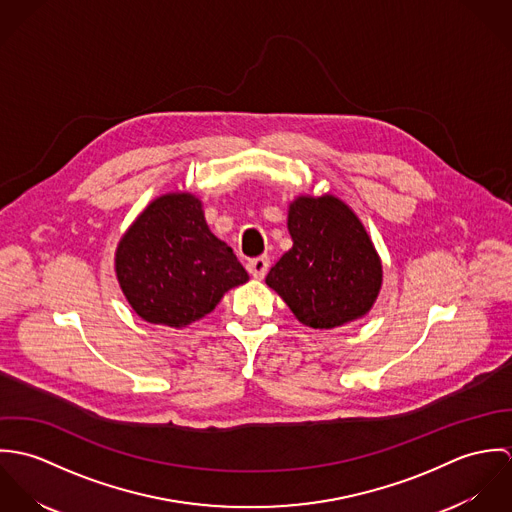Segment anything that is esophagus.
Masks as SVG:
<instances>
[{
	"label": "esophagus",
	"mask_w": 512,
	"mask_h": 512,
	"mask_svg": "<svg viewBox=\"0 0 512 512\" xmlns=\"http://www.w3.org/2000/svg\"><path fill=\"white\" fill-rule=\"evenodd\" d=\"M248 268V274L254 278V280H264V276L268 274V268H270V258L268 256H260V258H254L246 264Z\"/></svg>",
	"instance_id": "1"
}]
</instances>
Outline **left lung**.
Instances as JSON below:
<instances>
[{"instance_id":"1","label":"left lung","mask_w":512,"mask_h":512,"mask_svg":"<svg viewBox=\"0 0 512 512\" xmlns=\"http://www.w3.org/2000/svg\"><path fill=\"white\" fill-rule=\"evenodd\" d=\"M293 246L266 276L295 319L335 329L363 319L382 288V262L355 211L335 195H299L288 207Z\"/></svg>"}]
</instances>
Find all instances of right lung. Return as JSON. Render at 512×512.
Wrapping results in <instances>:
<instances>
[{"mask_svg": "<svg viewBox=\"0 0 512 512\" xmlns=\"http://www.w3.org/2000/svg\"><path fill=\"white\" fill-rule=\"evenodd\" d=\"M114 270L132 309L153 325L183 329L248 282L232 248L217 238L203 201L189 191L153 199L122 234Z\"/></svg>", "mask_w": 512, "mask_h": 512, "instance_id": "1", "label": "right lung"}]
</instances>
